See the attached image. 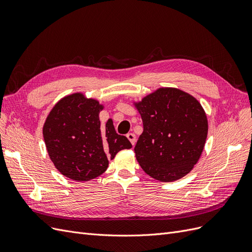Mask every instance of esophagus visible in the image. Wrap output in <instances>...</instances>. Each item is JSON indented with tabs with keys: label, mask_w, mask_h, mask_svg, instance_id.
<instances>
[{
	"label": "esophagus",
	"mask_w": 252,
	"mask_h": 252,
	"mask_svg": "<svg viewBox=\"0 0 252 252\" xmlns=\"http://www.w3.org/2000/svg\"><path fill=\"white\" fill-rule=\"evenodd\" d=\"M126 137H127V139L129 140V142L132 143V145H135V143H136V136H135V134L128 133V134L126 135Z\"/></svg>",
	"instance_id": "obj_1"
}]
</instances>
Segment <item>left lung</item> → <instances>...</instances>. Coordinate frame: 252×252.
<instances>
[{"instance_id": "1", "label": "left lung", "mask_w": 252, "mask_h": 252, "mask_svg": "<svg viewBox=\"0 0 252 252\" xmlns=\"http://www.w3.org/2000/svg\"><path fill=\"white\" fill-rule=\"evenodd\" d=\"M143 123L135 157L152 178L172 182L199 161L208 133L206 113L197 98L177 88H159L133 102Z\"/></svg>"}]
</instances>
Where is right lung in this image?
<instances>
[{
  "instance_id": "obj_1",
  "label": "right lung",
  "mask_w": 252,
  "mask_h": 252,
  "mask_svg": "<svg viewBox=\"0 0 252 252\" xmlns=\"http://www.w3.org/2000/svg\"><path fill=\"white\" fill-rule=\"evenodd\" d=\"M104 105L82 92L61 98L48 114L43 136L49 158L59 172L77 182L100 176L109 159L132 144L118 135L113 120L101 128L99 113Z\"/></svg>"
}]
</instances>
